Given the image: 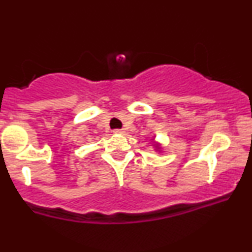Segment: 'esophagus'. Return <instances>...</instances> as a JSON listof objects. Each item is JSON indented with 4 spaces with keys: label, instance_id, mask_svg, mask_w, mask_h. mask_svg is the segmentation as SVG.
Wrapping results in <instances>:
<instances>
[{
    "label": "esophagus",
    "instance_id": "esophagus-1",
    "mask_svg": "<svg viewBox=\"0 0 252 252\" xmlns=\"http://www.w3.org/2000/svg\"><path fill=\"white\" fill-rule=\"evenodd\" d=\"M114 132L115 134H124L126 131H124V129H115Z\"/></svg>",
    "mask_w": 252,
    "mask_h": 252
}]
</instances>
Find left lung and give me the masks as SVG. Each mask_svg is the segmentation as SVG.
Segmentation results:
<instances>
[{
  "instance_id": "1",
  "label": "left lung",
  "mask_w": 252,
  "mask_h": 252,
  "mask_svg": "<svg viewBox=\"0 0 252 252\" xmlns=\"http://www.w3.org/2000/svg\"><path fill=\"white\" fill-rule=\"evenodd\" d=\"M154 147L156 150H161V144L158 143V142H154Z\"/></svg>"
}]
</instances>
